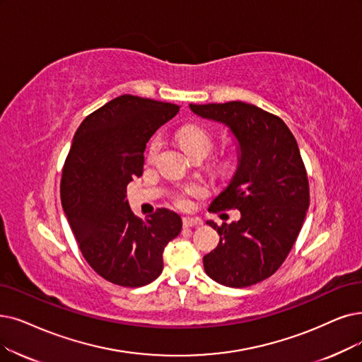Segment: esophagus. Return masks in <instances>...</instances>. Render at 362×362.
<instances>
[{
  "instance_id": "esophagus-1",
  "label": "esophagus",
  "mask_w": 362,
  "mask_h": 362,
  "mask_svg": "<svg viewBox=\"0 0 362 362\" xmlns=\"http://www.w3.org/2000/svg\"><path fill=\"white\" fill-rule=\"evenodd\" d=\"M202 224V221L199 220V218H190V216H184L182 218V226L185 227V228H189V227H197V226H200Z\"/></svg>"
}]
</instances>
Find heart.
I'll use <instances>...</instances> for the list:
<instances>
[{
  "label": "heart",
  "instance_id": "obj_1",
  "mask_svg": "<svg viewBox=\"0 0 362 362\" xmlns=\"http://www.w3.org/2000/svg\"><path fill=\"white\" fill-rule=\"evenodd\" d=\"M178 142L181 148L189 154L190 157L197 154V153H205L206 156L209 154L211 148H212V138L211 135L205 131L204 127L196 126V124H189L184 126L181 131L178 132ZM162 148V139L160 138H154L148 147V160L153 162L157 153L160 151ZM233 169V162L231 160H226L221 163V170L223 172H230ZM202 189L199 185H189L185 187L184 190H181L180 193L175 194V204L181 208L189 206V196H200Z\"/></svg>",
  "mask_w": 362,
  "mask_h": 362
}]
</instances>
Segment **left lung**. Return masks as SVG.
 Returning a JSON list of instances; mask_svg holds the SVG:
<instances>
[{
  "label": "left lung",
  "mask_w": 362,
  "mask_h": 362,
  "mask_svg": "<svg viewBox=\"0 0 362 362\" xmlns=\"http://www.w3.org/2000/svg\"><path fill=\"white\" fill-rule=\"evenodd\" d=\"M202 119L223 123L238 141V169L209 206L239 209L240 220L216 226L220 243L204 257L208 276L243 288L276 272L290 254L309 208V181L297 141L278 117L252 104H190Z\"/></svg>",
  "instance_id": "1"
}]
</instances>
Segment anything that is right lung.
I'll list each match as a JSON object with an SVG mask.
<instances>
[{"mask_svg": "<svg viewBox=\"0 0 362 362\" xmlns=\"http://www.w3.org/2000/svg\"><path fill=\"white\" fill-rule=\"evenodd\" d=\"M180 107L122 95L78 126L62 170L61 199L69 227L90 267L120 286H144L160 276L163 250L180 235L181 216L166 208L146 221L131 211L126 187L139 178L144 151Z\"/></svg>", "mask_w": 362, "mask_h": 362, "instance_id": "obj_1", "label": "right lung"}]
</instances>
